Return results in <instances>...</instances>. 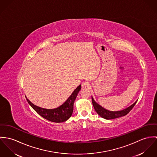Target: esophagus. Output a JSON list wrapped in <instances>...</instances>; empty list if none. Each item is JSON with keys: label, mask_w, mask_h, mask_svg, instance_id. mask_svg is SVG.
Returning <instances> with one entry per match:
<instances>
[{"label": "esophagus", "mask_w": 157, "mask_h": 157, "mask_svg": "<svg viewBox=\"0 0 157 157\" xmlns=\"http://www.w3.org/2000/svg\"><path fill=\"white\" fill-rule=\"evenodd\" d=\"M81 86H82V88H86L87 87H88L90 86V84H89V83H88V82L84 81V82L82 83Z\"/></svg>", "instance_id": "esophagus-1"}]
</instances>
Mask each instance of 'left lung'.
Here are the masks:
<instances>
[{
  "mask_svg": "<svg viewBox=\"0 0 157 157\" xmlns=\"http://www.w3.org/2000/svg\"><path fill=\"white\" fill-rule=\"evenodd\" d=\"M91 99H92L93 105L94 106L95 111L98 113V114L101 117L104 118L105 119H106V120L116 119V118H119V117H121L126 115L132 109V108L134 106V105L137 103V101H136L133 104L131 105L129 107H128L123 110H121V111H109V110L105 109L104 108H103L102 106H101L100 105L96 103L93 97H91Z\"/></svg>",
  "mask_w": 157,
  "mask_h": 157,
  "instance_id": "8db88e82",
  "label": "left lung"
}]
</instances>
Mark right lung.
Listing matches in <instances>:
<instances>
[{"instance_id": "obj_1", "label": "right lung", "mask_w": 157, "mask_h": 157, "mask_svg": "<svg viewBox=\"0 0 157 157\" xmlns=\"http://www.w3.org/2000/svg\"><path fill=\"white\" fill-rule=\"evenodd\" d=\"M81 88V85H79L73 91L69 98L63 104L53 109L42 108L33 104L27 98L26 100L28 104L35 111L45 119L55 123L65 122L67 121L72 115L73 104Z\"/></svg>"}]
</instances>
